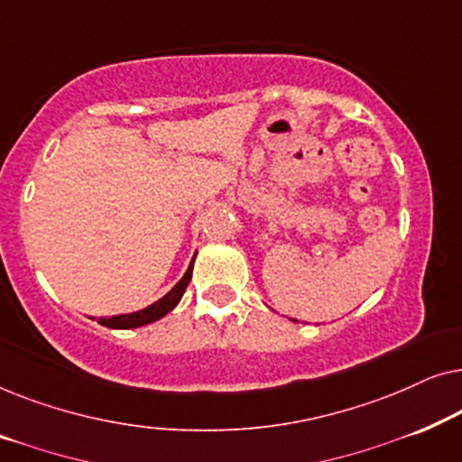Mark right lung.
I'll use <instances>...</instances> for the list:
<instances>
[{
    "label": "right lung",
    "mask_w": 462,
    "mask_h": 462,
    "mask_svg": "<svg viewBox=\"0 0 462 462\" xmlns=\"http://www.w3.org/2000/svg\"><path fill=\"white\" fill-rule=\"evenodd\" d=\"M195 261V258H193ZM193 261L189 264L187 273L182 275V280L176 283V286L170 290V292L160 299L153 305H149L147 309H143V311H136V313H125V315H113V318H100L98 324H103L106 328H116V330H128V328H138V326H144V324H151V321H157L163 315L172 311V309L179 305V300L182 299V294H185V290L189 286V282H191V275H193Z\"/></svg>",
    "instance_id": "obj_1"
}]
</instances>
